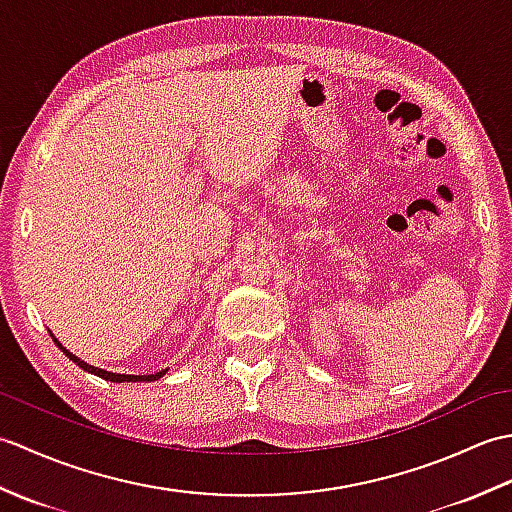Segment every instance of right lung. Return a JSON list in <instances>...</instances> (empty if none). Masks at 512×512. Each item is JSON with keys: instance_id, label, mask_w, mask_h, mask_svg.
<instances>
[{"instance_id": "add662e5", "label": "right lung", "mask_w": 512, "mask_h": 512, "mask_svg": "<svg viewBox=\"0 0 512 512\" xmlns=\"http://www.w3.org/2000/svg\"><path fill=\"white\" fill-rule=\"evenodd\" d=\"M52 336V334H50ZM52 341L57 343L61 350H63V354L70 358L72 363H76L79 365L81 369H85V372H90V374H94V376H101V378H105V380H112V383H138V380H143V383H151V380H158L160 376H165L167 374V369H162V372H156V374H147V376H134V374H114V372H105V369H101V367H94V365H88L85 361H81L79 356H74L72 352H68L65 350V347L54 339L52 336Z\"/></svg>"}]
</instances>
